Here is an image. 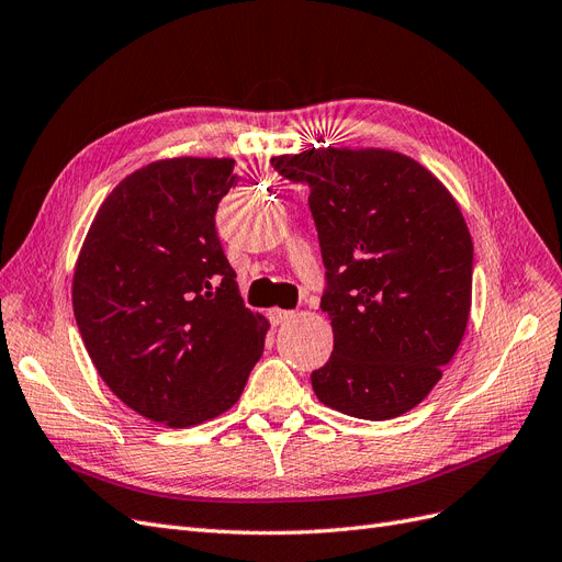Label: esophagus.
I'll list each match as a JSON object with an SVG mask.
<instances>
[{"mask_svg": "<svg viewBox=\"0 0 562 562\" xmlns=\"http://www.w3.org/2000/svg\"><path fill=\"white\" fill-rule=\"evenodd\" d=\"M296 313L292 311H280V307H273V311H268V317L273 324H282V322H289Z\"/></svg>", "mask_w": 562, "mask_h": 562, "instance_id": "34e87169", "label": "esophagus"}]
</instances>
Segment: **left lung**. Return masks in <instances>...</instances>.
<instances>
[{"instance_id": "obj_1", "label": "left lung", "mask_w": 562, "mask_h": 562, "mask_svg": "<svg viewBox=\"0 0 562 562\" xmlns=\"http://www.w3.org/2000/svg\"><path fill=\"white\" fill-rule=\"evenodd\" d=\"M273 166L311 187L327 268L319 307L334 352L311 375L317 400L361 420L400 418L439 383L472 311L474 245L460 205L390 149L313 147Z\"/></svg>"}]
</instances>
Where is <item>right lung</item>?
<instances>
[{"label":"right lung","instance_id":"1","mask_svg":"<svg viewBox=\"0 0 562 562\" xmlns=\"http://www.w3.org/2000/svg\"><path fill=\"white\" fill-rule=\"evenodd\" d=\"M233 158H162L104 198L81 245L71 303L100 378L166 427L240 400L268 319L245 307L214 212L240 182Z\"/></svg>","mask_w":562,"mask_h":562}]
</instances>
